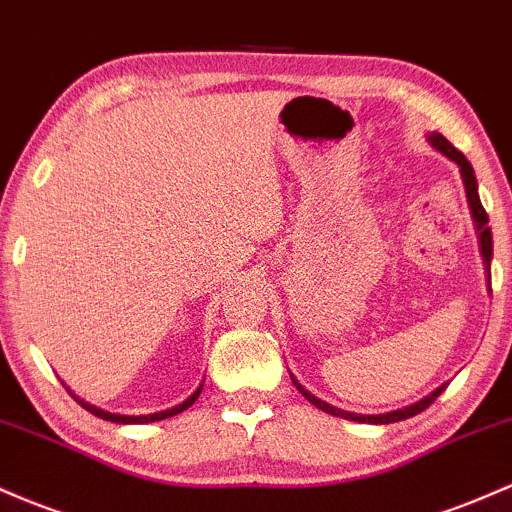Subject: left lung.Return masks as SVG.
Listing matches in <instances>:
<instances>
[{"label":"left lung","mask_w":512,"mask_h":512,"mask_svg":"<svg viewBox=\"0 0 512 512\" xmlns=\"http://www.w3.org/2000/svg\"><path fill=\"white\" fill-rule=\"evenodd\" d=\"M430 143L435 145L437 150H440L442 155H447L449 160H454L459 165V170H462V179H464V187H466V199H469V206H471V216H474L476 221V228H479V243H481V255H484V265L488 269V279H491V255H493V240H491V228H488V213L484 206H481V199H479V192H476V177H474V167H471V162L466 160L464 153H459L457 148H454L452 143L445 136H440V133H432L430 136ZM296 389H299L303 396L308 398V401L313 403V406L320 408V411L330 413V415H338V418H345V420H357V423H374V425H386V423H398V420H406V418H413V415L423 413L425 408L430 406V403H435V398L440 396L442 391L447 389V384H442L440 389H435L430 393V396L420 398L418 403H413V406L408 408H401V411H391V413H384V415H359V413H347V411H340V408L330 406V403L320 401V398L313 396V393H308L299 381L294 379Z\"/></svg>","instance_id":"8db88e82"}]
</instances>
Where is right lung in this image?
Listing matches in <instances>:
<instances>
[{
	"label": "right lung",
	"instance_id": "right-lung-1",
	"mask_svg": "<svg viewBox=\"0 0 512 512\" xmlns=\"http://www.w3.org/2000/svg\"><path fill=\"white\" fill-rule=\"evenodd\" d=\"M199 393H201V386H199V389H196V391L192 393V396H189L184 403H179V406L170 408V411H160V413H153V415H116V413H106V411H101V408H94V406H89V403L80 401V398H77V396H72V398H77V403H80L84 411L94 413V415H97V418H101V420H111V423H123V425H128V423H155V420L172 418V415L187 411V408L192 406L196 398H199Z\"/></svg>",
	"mask_w": 512,
	"mask_h": 512
}]
</instances>
